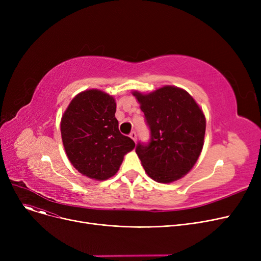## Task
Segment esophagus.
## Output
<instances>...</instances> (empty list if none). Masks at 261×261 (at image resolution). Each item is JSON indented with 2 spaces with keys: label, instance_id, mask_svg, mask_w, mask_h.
Instances as JSON below:
<instances>
[{
  "label": "esophagus",
  "instance_id": "esophagus-1",
  "mask_svg": "<svg viewBox=\"0 0 261 261\" xmlns=\"http://www.w3.org/2000/svg\"><path fill=\"white\" fill-rule=\"evenodd\" d=\"M129 136H130V138H131L134 142H136V139H138V138H136V132H135V131H132Z\"/></svg>",
  "mask_w": 261,
  "mask_h": 261
}]
</instances>
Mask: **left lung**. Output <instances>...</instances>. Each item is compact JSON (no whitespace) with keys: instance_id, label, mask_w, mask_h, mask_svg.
<instances>
[{"instance_id":"obj_1","label":"left lung","mask_w":261,"mask_h":261,"mask_svg":"<svg viewBox=\"0 0 261 261\" xmlns=\"http://www.w3.org/2000/svg\"><path fill=\"white\" fill-rule=\"evenodd\" d=\"M132 94L150 129V142L139 143L135 149L145 171L159 183L181 179L202 151L206 128L203 111L185 90L172 86Z\"/></svg>"}]
</instances>
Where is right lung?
<instances>
[{
  "label": "right lung",
  "instance_id": "right-lung-1",
  "mask_svg": "<svg viewBox=\"0 0 261 261\" xmlns=\"http://www.w3.org/2000/svg\"><path fill=\"white\" fill-rule=\"evenodd\" d=\"M113 96L87 90L72 99L61 118V138L66 155L81 173L98 181L119 169L123 156L135 147L118 130Z\"/></svg>",
  "mask_w": 261,
  "mask_h": 261
}]
</instances>
